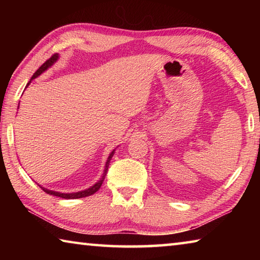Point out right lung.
Listing matches in <instances>:
<instances>
[{
    "label": "right lung",
    "instance_id": "1",
    "mask_svg": "<svg viewBox=\"0 0 260 260\" xmlns=\"http://www.w3.org/2000/svg\"><path fill=\"white\" fill-rule=\"evenodd\" d=\"M57 59H58V54H54V55H52L49 59H47V60L45 61V63H43V64L41 65V67L37 70V72H35V73L33 74L32 79H34V78H37V77L40 76V74H41L42 72H45L48 68H50L51 65L54 64ZM29 82H30V81H29ZM29 82L27 83V86L29 85ZM18 108H19V107H18ZM113 153H114V150H113L111 153H110V156H109V158H108L107 164H105V170H104V173H103V175H102V178H101L100 181H99V182H96L93 187L88 188V189H86V190H83V191L71 192V193H61V192H56V191H52V190H48V189H46V188H42V187H41V188H42V190L45 191V192H47V193H49V195H54V196H57V197H61V199H65V200L81 199V197H87V196L93 195V193H95L96 191H98L99 189L101 188V186H102V183H103V181H104L105 175H107V172H108L109 162H110V160H111V158H112V156H113Z\"/></svg>",
    "mask_w": 260,
    "mask_h": 260
}]
</instances>
